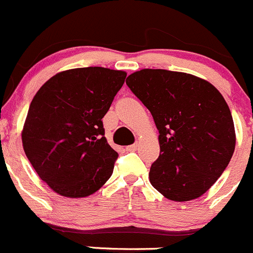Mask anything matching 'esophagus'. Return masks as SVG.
Returning <instances> with one entry per match:
<instances>
[{
    "mask_svg": "<svg viewBox=\"0 0 253 253\" xmlns=\"http://www.w3.org/2000/svg\"><path fill=\"white\" fill-rule=\"evenodd\" d=\"M126 149L129 150V152H136V150L138 149V143H134V144L128 145V147H126Z\"/></svg>",
    "mask_w": 253,
    "mask_h": 253,
    "instance_id": "obj_1",
    "label": "esophagus"
}]
</instances>
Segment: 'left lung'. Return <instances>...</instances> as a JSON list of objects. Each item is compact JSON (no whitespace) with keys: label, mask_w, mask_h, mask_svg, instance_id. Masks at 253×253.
<instances>
[{"label":"left lung","mask_w":253,"mask_h":253,"mask_svg":"<svg viewBox=\"0 0 253 253\" xmlns=\"http://www.w3.org/2000/svg\"><path fill=\"white\" fill-rule=\"evenodd\" d=\"M127 85L159 131V158L149 181L168 200L187 202L220 177L236 144L233 116L220 91L196 76L167 70L137 71Z\"/></svg>","instance_id":"left-lung-1"}]
</instances>
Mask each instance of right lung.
Instances as JSON below:
<instances>
[{
    "label": "right lung",
    "mask_w": 253,
    "mask_h": 253,
    "mask_svg": "<svg viewBox=\"0 0 253 253\" xmlns=\"http://www.w3.org/2000/svg\"><path fill=\"white\" fill-rule=\"evenodd\" d=\"M125 71L83 67L45 82L22 131L25 155L60 196L88 197L110 178L119 154L104 137L103 119L124 85Z\"/></svg>",
    "instance_id": "1"
}]
</instances>
